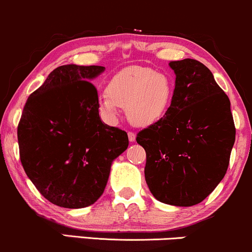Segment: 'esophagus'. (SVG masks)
<instances>
[{
  "mask_svg": "<svg viewBox=\"0 0 252 252\" xmlns=\"http://www.w3.org/2000/svg\"><path fill=\"white\" fill-rule=\"evenodd\" d=\"M128 137H129V141H130V142H135V139H136V135L134 134V132L129 131V132H128Z\"/></svg>",
  "mask_w": 252,
  "mask_h": 252,
  "instance_id": "esophagus-1",
  "label": "esophagus"
}]
</instances>
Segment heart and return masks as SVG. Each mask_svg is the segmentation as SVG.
<instances>
[{"mask_svg":"<svg viewBox=\"0 0 252 252\" xmlns=\"http://www.w3.org/2000/svg\"><path fill=\"white\" fill-rule=\"evenodd\" d=\"M174 83L164 72L148 66H128L109 81L107 92L98 96V107L110 121L126 108L128 120L136 126L158 122L170 110Z\"/></svg>","mask_w":252,"mask_h":252,"instance_id":"b5f03b06","label":"heart"}]
</instances>
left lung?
<instances>
[{
    "label": "left lung",
    "mask_w": 252,
    "mask_h": 252,
    "mask_svg": "<svg viewBox=\"0 0 252 252\" xmlns=\"http://www.w3.org/2000/svg\"><path fill=\"white\" fill-rule=\"evenodd\" d=\"M176 74L170 110L137 134L144 176L156 199L177 207L204 201L226 174L236 128L230 99L203 63H169Z\"/></svg>",
    "instance_id": "1"
}]
</instances>
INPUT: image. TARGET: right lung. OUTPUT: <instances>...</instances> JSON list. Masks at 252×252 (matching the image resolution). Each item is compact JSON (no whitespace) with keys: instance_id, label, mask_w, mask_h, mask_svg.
<instances>
[{"instance_id":"obj_1","label":"right lung","mask_w":252,"mask_h":252,"mask_svg":"<svg viewBox=\"0 0 252 252\" xmlns=\"http://www.w3.org/2000/svg\"><path fill=\"white\" fill-rule=\"evenodd\" d=\"M99 65H61L27 99L17 126L20 159L29 180L53 204L89 207L107 186L113 160L128 148L124 130L102 123L89 82Z\"/></svg>"}]
</instances>
